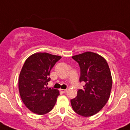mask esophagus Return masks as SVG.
<instances>
[{"mask_svg": "<svg viewBox=\"0 0 130 130\" xmlns=\"http://www.w3.org/2000/svg\"><path fill=\"white\" fill-rule=\"evenodd\" d=\"M67 89H65V90H64V89H60V91H61V92H63V93H65L67 92Z\"/></svg>", "mask_w": 130, "mask_h": 130, "instance_id": "1", "label": "esophagus"}]
</instances>
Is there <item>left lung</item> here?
<instances>
[{
	"instance_id": "8db88e82",
	"label": "left lung",
	"mask_w": 130,
	"mask_h": 130,
	"mask_svg": "<svg viewBox=\"0 0 130 130\" xmlns=\"http://www.w3.org/2000/svg\"><path fill=\"white\" fill-rule=\"evenodd\" d=\"M80 67L79 81L86 83L84 90L77 91L71 99L73 111L83 117L96 114L109 100L112 88V76L105 58L97 53L85 52L72 57Z\"/></svg>"
}]
</instances>
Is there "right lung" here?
Masks as SVG:
<instances>
[{
    "instance_id": "add662e5",
    "label": "right lung",
    "mask_w": 130,
    "mask_h": 130,
    "mask_svg": "<svg viewBox=\"0 0 130 130\" xmlns=\"http://www.w3.org/2000/svg\"><path fill=\"white\" fill-rule=\"evenodd\" d=\"M61 58L47 53H36L23 64L19 77V94L31 112L44 115L55 106L59 91L47 87V84L51 80V70Z\"/></svg>"
}]
</instances>
